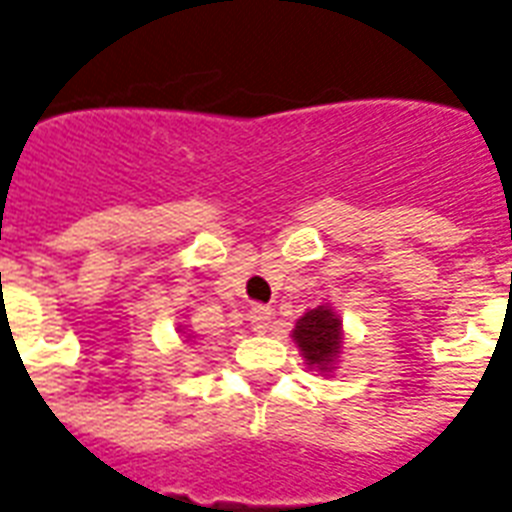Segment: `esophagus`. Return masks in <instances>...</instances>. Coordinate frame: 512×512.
Wrapping results in <instances>:
<instances>
[{"label": "esophagus", "mask_w": 512, "mask_h": 512, "mask_svg": "<svg viewBox=\"0 0 512 512\" xmlns=\"http://www.w3.org/2000/svg\"><path fill=\"white\" fill-rule=\"evenodd\" d=\"M248 320H251V328L253 331H259V334H264V331H269V323H272V310L269 307H251V312H248Z\"/></svg>", "instance_id": "1"}]
</instances>
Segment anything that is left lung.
Listing matches in <instances>:
<instances>
[{
  "label": "left lung",
  "instance_id": "obj_1",
  "mask_svg": "<svg viewBox=\"0 0 512 512\" xmlns=\"http://www.w3.org/2000/svg\"><path fill=\"white\" fill-rule=\"evenodd\" d=\"M293 342L301 350L307 366L318 368L320 374L334 371L339 352H342V320L331 307H315L307 310L293 328Z\"/></svg>",
  "mask_w": 512,
  "mask_h": 512
}]
</instances>
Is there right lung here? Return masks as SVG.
<instances>
[{
  "mask_svg": "<svg viewBox=\"0 0 512 512\" xmlns=\"http://www.w3.org/2000/svg\"><path fill=\"white\" fill-rule=\"evenodd\" d=\"M181 331H184V328H181ZM189 339H192V336H186V342H189Z\"/></svg>",
  "mask_w": 512,
  "mask_h": 512,
  "instance_id": "obj_1",
  "label": "right lung"
}]
</instances>
